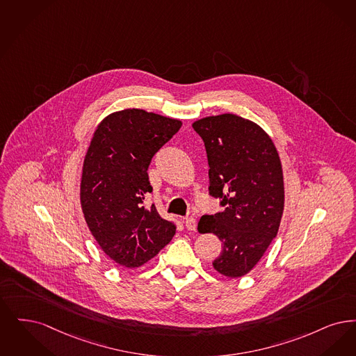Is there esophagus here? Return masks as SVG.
<instances>
[{"label": "esophagus", "instance_id": "1", "mask_svg": "<svg viewBox=\"0 0 356 356\" xmlns=\"http://www.w3.org/2000/svg\"><path fill=\"white\" fill-rule=\"evenodd\" d=\"M186 227L190 230V232H194L197 229V219L194 217L186 218L185 220Z\"/></svg>", "mask_w": 356, "mask_h": 356}]
</instances>
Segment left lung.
Masks as SVG:
<instances>
[{
  "mask_svg": "<svg viewBox=\"0 0 356 356\" xmlns=\"http://www.w3.org/2000/svg\"><path fill=\"white\" fill-rule=\"evenodd\" d=\"M193 127L204 142L210 195L225 207L203 216L198 230L223 242L213 262L218 273L239 278L255 267L278 234L284 207L278 152L261 126L235 114L206 117Z\"/></svg>",
  "mask_w": 356,
  "mask_h": 356,
  "instance_id": "obj_1",
  "label": "left lung"
}]
</instances>
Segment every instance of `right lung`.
<instances>
[{"mask_svg": "<svg viewBox=\"0 0 356 356\" xmlns=\"http://www.w3.org/2000/svg\"><path fill=\"white\" fill-rule=\"evenodd\" d=\"M182 122L140 108L108 115L94 131L81 178V207L89 230L110 259L136 268L154 258L175 235V225L154 204L147 169Z\"/></svg>", "mask_w": 356, "mask_h": 356, "instance_id": "1", "label": "right lung"}]
</instances>
